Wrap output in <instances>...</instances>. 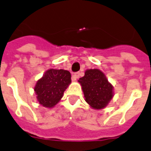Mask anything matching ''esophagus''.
Instances as JSON below:
<instances>
[{
  "instance_id": "obj_1",
  "label": "esophagus",
  "mask_w": 151,
  "mask_h": 151,
  "mask_svg": "<svg viewBox=\"0 0 151 151\" xmlns=\"http://www.w3.org/2000/svg\"><path fill=\"white\" fill-rule=\"evenodd\" d=\"M79 77H80V73L79 72H77V73H74V74H73L72 75V80H76L77 79H78Z\"/></svg>"
}]
</instances>
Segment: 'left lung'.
I'll list each match as a JSON object with an SVG mask.
<instances>
[{"instance_id":"1","label":"left lung","mask_w":151,"mask_h":151,"mask_svg":"<svg viewBox=\"0 0 151 151\" xmlns=\"http://www.w3.org/2000/svg\"><path fill=\"white\" fill-rule=\"evenodd\" d=\"M85 101L92 109H101L113 98V86L99 69H88L79 79Z\"/></svg>"}]
</instances>
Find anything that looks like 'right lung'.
Returning <instances> with one entry per match:
<instances>
[{
  "instance_id": "right-lung-1",
  "label": "right lung",
  "mask_w": 151,
  "mask_h": 151,
  "mask_svg": "<svg viewBox=\"0 0 151 151\" xmlns=\"http://www.w3.org/2000/svg\"><path fill=\"white\" fill-rule=\"evenodd\" d=\"M71 73L66 70H47L34 87L39 104L47 108L53 107L61 100L64 91L71 83Z\"/></svg>"
}]
</instances>
